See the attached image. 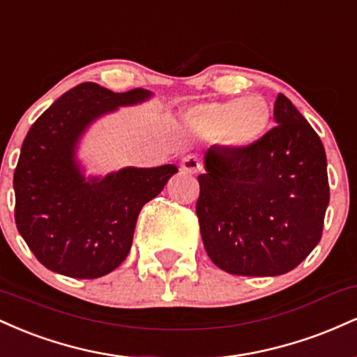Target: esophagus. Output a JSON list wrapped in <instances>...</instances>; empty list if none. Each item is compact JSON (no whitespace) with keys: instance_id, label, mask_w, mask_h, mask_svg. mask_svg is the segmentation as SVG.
<instances>
[{"instance_id":"34e87169","label":"esophagus","mask_w":357,"mask_h":357,"mask_svg":"<svg viewBox=\"0 0 357 357\" xmlns=\"http://www.w3.org/2000/svg\"><path fill=\"white\" fill-rule=\"evenodd\" d=\"M181 171L186 174H196L202 171V162L195 155H186L181 161Z\"/></svg>"}]
</instances>
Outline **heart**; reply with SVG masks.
Wrapping results in <instances>:
<instances>
[{"mask_svg": "<svg viewBox=\"0 0 357 357\" xmlns=\"http://www.w3.org/2000/svg\"><path fill=\"white\" fill-rule=\"evenodd\" d=\"M186 124L202 136L218 137L230 149L245 151L267 134L270 110L267 102L257 96L203 102L188 110Z\"/></svg>", "mask_w": 357, "mask_h": 357, "instance_id": "heart-1", "label": "heart"}]
</instances>
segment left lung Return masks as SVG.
<instances>
[{
  "label": "left lung",
  "mask_w": 357,
  "mask_h": 357,
  "mask_svg": "<svg viewBox=\"0 0 357 357\" xmlns=\"http://www.w3.org/2000/svg\"><path fill=\"white\" fill-rule=\"evenodd\" d=\"M273 119L277 126L250 149L211 146L198 176L204 250L233 275L290 272L322 236L329 181L321 139L284 93Z\"/></svg>",
  "instance_id": "8db88e82"
}]
</instances>
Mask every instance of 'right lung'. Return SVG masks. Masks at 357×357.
I'll use <instances>...</instances> for the list:
<instances>
[{
    "label": "right lung",
    "instance_id": "1",
    "mask_svg": "<svg viewBox=\"0 0 357 357\" xmlns=\"http://www.w3.org/2000/svg\"><path fill=\"white\" fill-rule=\"evenodd\" d=\"M151 97L146 89L116 93L85 82L53 102L28 130L13 176L15 221L52 272L99 278L116 270L129 255L142 206L178 173L174 165L129 166L87 178L77 159L80 139L97 119Z\"/></svg>",
    "mask_w": 357,
    "mask_h": 357
}]
</instances>
